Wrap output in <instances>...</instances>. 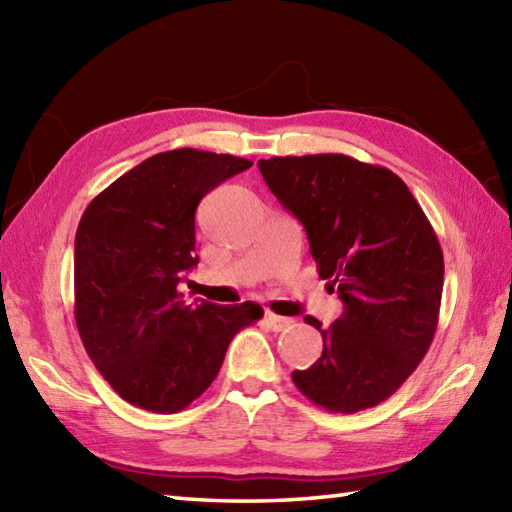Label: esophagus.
Instances as JSON below:
<instances>
[{"label":"esophagus","mask_w":512,"mask_h":512,"mask_svg":"<svg viewBox=\"0 0 512 512\" xmlns=\"http://www.w3.org/2000/svg\"><path fill=\"white\" fill-rule=\"evenodd\" d=\"M264 319H266V323H268V328H270V330H275V332L286 330L288 325L292 323V319H288V317H279V314L270 312V310L264 314Z\"/></svg>","instance_id":"34e87169"}]
</instances>
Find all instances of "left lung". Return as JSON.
Here are the masks:
<instances>
[{
  "mask_svg": "<svg viewBox=\"0 0 512 512\" xmlns=\"http://www.w3.org/2000/svg\"><path fill=\"white\" fill-rule=\"evenodd\" d=\"M275 198L306 228L321 279L339 292L323 352L292 372L314 405L356 413L413 374L438 328L444 259L436 231L394 171L343 154L259 160Z\"/></svg>",
  "mask_w": 512,
  "mask_h": 512,
  "instance_id": "8db88e82",
  "label": "left lung"
}]
</instances>
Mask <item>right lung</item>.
Instances as JSON below:
<instances>
[{
    "instance_id": "obj_1",
    "label": "right lung",
    "mask_w": 512,
    "mask_h": 512,
    "mask_svg": "<svg viewBox=\"0 0 512 512\" xmlns=\"http://www.w3.org/2000/svg\"><path fill=\"white\" fill-rule=\"evenodd\" d=\"M253 162L171 149L114 180L85 209L74 239V319L85 352L129 405L176 413L215 380L259 303L187 306L178 284L198 266L195 209Z\"/></svg>"
}]
</instances>
